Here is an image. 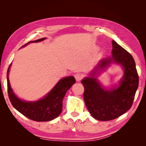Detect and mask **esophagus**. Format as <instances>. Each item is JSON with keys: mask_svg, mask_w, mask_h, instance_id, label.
<instances>
[{"mask_svg": "<svg viewBox=\"0 0 146 146\" xmlns=\"http://www.w3.org/2000/svg\"><path fill=\"white\" fill-rule=\"evenodd\" d=\"M75 78L76 80L77 81V82H79V81H80V80H81V79H82V76L80 74L76 73V74H75Z\"/></svg>", "mask_w": 146, "mask_h": 146, "instance_id": "esophagus-1", "label": "esophagus"}]
</instances>
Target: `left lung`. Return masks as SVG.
Masks as SVG:
<instances>
[{"mask_svg":"<svg viewBox=\"0 0 146 146\" xmlns=\"http://www.w3.org/2000/svg\"><path fill=\"white\" fill-rule=\"evenodd\" d=\"M112 55L100 60L97 65L84 78V100L89 112L100 121L115 119L132 106L138 86V75L134 58L122 46L112 40ZM111 63L120 65L124 71L117 85L107 90L98 80V75Z\"/></svg>","mask_w":146,"mask_h":146,"instance_id":"8db88e82","label":"left lung"}]
</instances>
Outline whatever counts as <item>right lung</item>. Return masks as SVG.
Here are the masks:
<instances>
[{"label": "right lung", "instance_id": "obj_1", "mask_svg": "<svg viewBox=\"0 0 146 146\" xmlns=\"http://www.w3.org/2000/svg\"><path fill=\"white\" fill-rule=\"evenodd\" d=\"M46 38L30 41L21 47L26 46L33 42H38ZM11 64L7 72L8 92L9 100L14 108L27 118L36 122H47L58 117L62 111V100L67 91L75 83L73 76L60 79L49 92L43 98L36 101H26L21 99L15 94L9 80V72Z\"/></svg>", "mask_w": 146, "mask_h": 146}]
</instances>
